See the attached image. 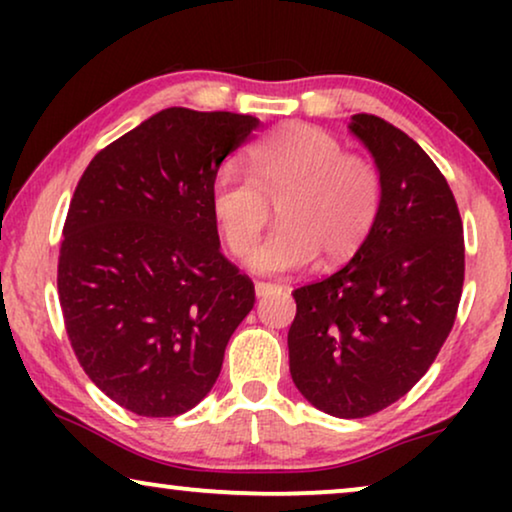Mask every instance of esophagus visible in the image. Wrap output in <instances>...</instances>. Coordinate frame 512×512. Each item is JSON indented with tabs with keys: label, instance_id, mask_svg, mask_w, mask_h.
Instances as JSON below:
<instances>
[{
	"label": "esophagus",
	"instance_id": "1",
	"mask_svg": "<svg viewBox=\"0 0 512 512\" xmlns=\"http://www.w3.org/2000/svg\"><path fill=\"white\" fill-rule=\"evenodd\" d=\"M254 289H256V296L258 298H265V296H270L272 291H277L279 286L277 284H270V282H256Z\"/></svg>",
	"mask_w": 512,
	"mask_h": 512
}]
</instances>
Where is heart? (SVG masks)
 <instances>
[{"instance_id": "obj_1", "label": "heart", "mask_w": 512, "mask_h": 512, "mask_svg": "<svg viewBox=\"0 0 512 512\" xmlns=\"http://www.w3.org/2000/svg\"><path fill=\"white\" fill-rule=\"evenodd\" d=\"M279 226L247 263L263 275L300 270L319 254L345 261L366 242L382 202L373 163L349 156L338 139L314 125H284L247 153V177L230 167L209 186V212L230 254L242 256L270 219Z\"/></svg>"}]
</instances>
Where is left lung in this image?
Instances as JSON below:
<instances>
[{
    "instance_id": "8db88e82",
    "label": "left lung",
    "mask_w": 512,
    "mask_h": 512,
    "mask_svg": "<svg viewBox=\"0 0 512 512\" xmlns=\"http://www.w3.org/2000/svg\"><path fill=\"white\" fill-rule=\"evenodd\" d=\"M349 132L382 179L380 214L352 261L293 291V384L333 417L408 394L450 335L464 286V226L436 163L403 130L356 114Z\"/></svg>"
}]
</instances>
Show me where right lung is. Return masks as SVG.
I'll use <instances>...</instances> for the list:
<instances>
[{
	"label": "right lung",
	"instance_id": "right-lung-1",
	"mask_svg": "<svg viewBox=\"0 0 512 512\" xmlns=\"http://www.w3.org/2000/svg\"><path fill=\"white\" fill-rule=\"evenodd\" d=\"M258 118L170 107L90 160L58 263L65 328L86 375L121 408L174 417L212 391L254 307L221 254L209 186Z\"/></svg>",
	"mask_w": 512,
	"mask_h": 512
}]
</instances>
